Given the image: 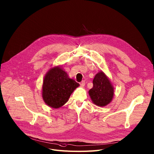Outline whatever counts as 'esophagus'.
Masks as SVG:
<instances>
[{"label":"esophagus","mask_w":154,"mask_h":154,"mask_svg":"<svg viewBox=\"0 0 154 154\" xmlns=\"http://www.w3.org/2000/svg\"><path fill=\"white\" fill-rule=\"evenodd\" d=\"M80 85H81V86L84 87L85 85V80H82V81Z\"/></svg>","instance_id":"obj_1"}]
</instances>
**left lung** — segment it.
I'll return each mask as SVG.
<instances>
[{"mask_svg":"<svg viewBox=\"0 0 154 154\" xmlns=\"http://www.w3.org/2000/svg\"><path fill=\"white\" fill-rule=\"evenodd\" d=\"M93 84V88L88 91L92 102L101 107L111 103L114 96V87L103 71L100 70L95 75Z\"/></svg>","mask_w":154,"mask_h":154,"instance_id":"left-lung-1","label":"left lung"}]
</instances>
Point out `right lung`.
Returning a JSON list of instances; mask_svg holds the SVG:
<instances>
[{
    "label": "right lung",
    "mask_w": 154,
    "mask_h": 154,
    "mask_svg": "<svg viewBox=\"0 0 154 154\" xmlns=\"http://www.w3.org/2000/svg\"><path fill=\"white\" fill-rule=\"evenodd\" d=\"M79 85L69 77L61 66L51 67L43 79V99L51 108H60L67 103L71 94Z\"/></svg>",
    "instance_id": "obj_1"
}]
</instances>
